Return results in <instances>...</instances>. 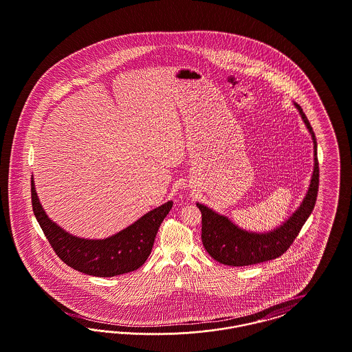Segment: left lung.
I'll list each match as a JSON object with an SVG mask.
<instances>
[{"label":"left lung","mask_w":352,"mask_h":352,"mask_svg":"<svg viewBox=\"0 0 352 352\" xmlns=\"http://www.w3.org/2000/svg\"><path fill=\"white\" fill-rule=\"evenodd\" d=\"M296 107L300 111L302 120L306 124L314 142V171L309 191L300 208L281 227L267 234L244 231L234 226L228 218L219 215L208 207L197 203L201 212L203 247L218 263L231 267H245L280 257L293 244L301 231L302 226L314 210L319 186L317 140L301 107L298 104H296Z\"/></svg>","instance_id":"left-lung-1"}]
</instances>
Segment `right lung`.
<instances>
[{
  "label": "right lung",
  "mask_w": 352,
  "mask_h": 352,
  "mask_svg": "<svg viewBox=\"0 0 352 352\" xmlns=\"http://www.w3.org/2000/svg\"><path fill=\"white\" fill-rule=\"evenodd\" d=\"M32 204L34 215L58 257L68 267L96 277H113L142 267L161 223L173 207V201H168L118 234L102 240H87L67 234L47 218L36 197L33 178Z\"/></svg>",
  "instance_id": "obj_1"
}]
</instances>
